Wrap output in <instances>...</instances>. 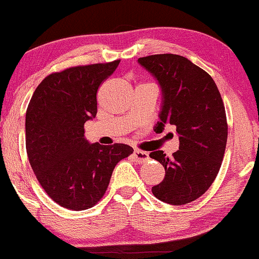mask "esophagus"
Here are the masks:
<instances>
[{
    "instance_id": "obj_1",
    "label": "esophagus",
    "mask_w": 259,
    "mask_h": 259,
    "mask_svg": "<svg viewBox=\"0 0 259 259\" xmlns=\"http://www.w3.org/2000/svg\"><path fill=\"white\" fill-rule=\"evenodd\" d=\"M133 158L137 163L143 164L149 160V153L145 152V151H142V150H136L133 152Z\"/></svg>"
}]
</instances>
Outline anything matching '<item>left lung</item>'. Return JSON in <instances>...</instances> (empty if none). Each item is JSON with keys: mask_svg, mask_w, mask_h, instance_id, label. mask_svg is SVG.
Returning <instances> with one entry per match:
<instances>
[{"mask_svg": "<svg viewBox=\"0 0 259 259\" xmlns=\"http://www.w3.org/2000/svg\"><path fill=\"white\" fill-rule=\"evenodd\" d=\"M138 62L162 87L163 108L156 132L170 123L180 136V150L170 158L163 151L150 153L165 169L152 194L163 202L182 206L202 196L220 170L228 133L223 99L209 73L186 57L164 53Z\"/></svg>", "mask_w": 259, "mask_h": 259, "instance_id": "left-lung-1", "label": "left lung"}]
</instances>
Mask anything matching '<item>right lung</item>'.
I'll use <instances>...</instances> for the list:
<instances>
[{"mask_svg": "<svg viewBox=\"0 0 259 259\" xmlns=\"http://www.w3.org/2000/svg\"><path fill=\"white\" fill-rule=\"evenodd\" d=\"M120 59L53 72L41 80L26 110V151L46 194L71 210L89 209L108 188L114 167L133 153L125 144H90L84 123L96 116L97 92Z\"/></svg>", "mask_w": 259, "mask_h": 259, "instance_id": "right-lung-1", "label": "right lung"}]
</instances>
